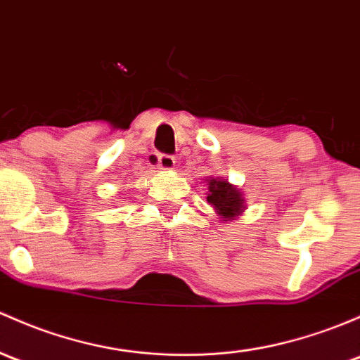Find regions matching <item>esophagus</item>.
<instances>
[{
    "mask_svg": "<svg viewBox=\"0 0 360 360\" xmlns=\"http://www.w3.org/2000/svg\"><path fill=\"white\" fill-rule=\"evenodd\" d=\"M157 165H158V169H160V170H172L174 165H176V158H174L172 155L160 153V155H158Z\"/></svg>",
    "mask_w": 360,
    "mask_h": 360,
    "instance_id": "34e87169",
    "label": "esophagus"
}]
</instances>
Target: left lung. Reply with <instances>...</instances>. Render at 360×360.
Returning a JSON list of instances; mask_svg holds the SVG:
<instances>
[{
    "label": "left lung",
    "instance_id": "8db88e82",
    "mask_svg": "<svg viewBox=\"0 0 360 360\" xmlns=\"http://www.w3.org/2000/svg\"><path fill=\"white\" fill-rule=\"evenodd\" d=\"M209 193H207V202L214 207V210L221 215L222 221H234L238 215H241L247 207H245V198L241 191L229 181L221 179V177H210Z\"/></svg>",
    "mask_w": 360,
    "mask_h": 360
}]
</instances>
